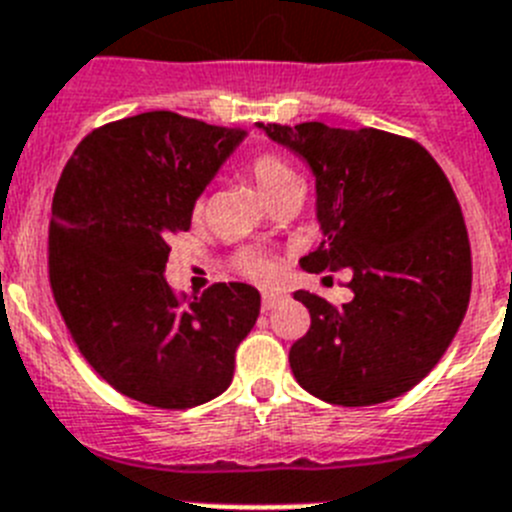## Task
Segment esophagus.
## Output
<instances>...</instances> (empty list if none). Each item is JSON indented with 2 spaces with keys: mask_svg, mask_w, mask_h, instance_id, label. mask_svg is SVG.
<instances>
[{
  "mask_svg": "<svg viewBox=\"0 0 512 512\" xmlns=\"http://www.w3.org/2000/svg\"><path fill=\"white\" fill-rule=\"evenodd\" d=\"M279 302H284V295H279V292H271V289H266L264 295H261V307H264L266 312L274 310Z\"/></svg>",
  "mask_w": 512,
  "mask_h": 512,
  "instance_id": "1",
  "label": "esophagus"
}]
</instances>
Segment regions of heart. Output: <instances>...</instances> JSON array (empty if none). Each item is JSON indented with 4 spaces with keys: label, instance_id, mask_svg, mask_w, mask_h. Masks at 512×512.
Wrapping results in <instances>:
<instances>
[{
    "label": "heart",
    "instance_id": "b5f03b06",
    "mask_svg": "<svg viewBox=\"0 0 512 512\" xmlns=\"http://www.w3.org/2000/svg\"><path fill=\"white\" fill-rule=\"evenodd\" d=\"M248 171H251L253 182H256V187H259V192L264 194L266 200H271L274 194H279L284 187H289V184L300 182L295 171L289 169L287 161L271 151L256 153V156L251 158V164H248ZM194 210H202V202H197ZM238 264H241V269L246 271V274H251V277L256 279L271 277V271H274L271 261L264 259V256L256 251H243L241 256H238Z\"/></svg>",
    "mask_w": 512,
    "mask_h": 512
}]
</instances>
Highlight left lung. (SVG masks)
Here are the masks:
<instances>
[{
	"label": "left lung",
	"instance_id": "left-lung-1",
	"mask_svg": "<svg viewBox=\"0 0 512 512\" xmlns=\"http://www.w3.org/2000/svg\"><path fill=\"white\" fill-rule=\"evenodd\" d=\"M315 176L323 241L302 256L312 274H351L336 307L305 289L310 330L289 348L302 390L364 408L405 395L454 341L472 292V251L456 194L420 143L384 130L259 122Z\"/></svg>",
	"mask_w": 512,
	"mask_h": 512
}]
</instances>
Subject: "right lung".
I'll return each mask as SVG.
<instances>
[{"instance_id":"add662e5","label":"right lung","mask_w":512,"mask_h":512,"mask_svg":"<svg viewBox=\"0 0 512 512\" xmlns=\"http://www.w3.org/2000/svg\"><path fill=\"white\" fill-rule=\"evenodd\" d=\"M246 130L156 110L92 130L53 194L48 274L56 305L94 372L125 397L187 410L223 395L235 348L261 310L251 284L174 295L171 235Z\"/></svg>"}]
</instances>
